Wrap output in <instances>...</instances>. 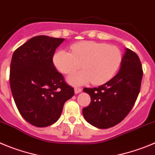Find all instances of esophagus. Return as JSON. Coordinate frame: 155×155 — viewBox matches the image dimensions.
<instances>
[{"label": "esophagus", "mask_w": 155, "mask_h": 155, "mask_svg": "<svg viewBox=\"0 0 155 155\" xmlns=\"http://www.w3.org/2000/svg\"><path fill=\"white\" fill-rule=\"evenodd\" d=\"M82 90H83V89L80 87H75V93H79L80 92H82Z\"/></svg>", "instance_id": "34e87169"}]
</instances>
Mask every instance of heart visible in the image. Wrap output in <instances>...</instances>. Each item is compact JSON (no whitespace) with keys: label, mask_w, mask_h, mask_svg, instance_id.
Instances as JSON below:
<instances>
[{"label":"heart","mask_w":155,"mask_h":155,"mask_svg":"<svg viewBox=\"0 0 155 155\" xmlns=\"http://www.w3.org/2000/svg\"><path fill=\"white\" fill-rule=\"evenodd\" d=\"M71 52L59 49L54 54L53 64L65 75L70 74L79 67L83 70L68 77L74 86L91 80L93 84H102L110 79L119 69L122 55L117 47L105 43L85 41L70 47Z\"/></svg>","instance_id":"heart-1"}]
</instances>
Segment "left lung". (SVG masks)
<instances>
[{
	"label": "left lung",
	"instance_id": "obj_1",
	"mask_svg": "<svg viewBox=\"0 0 155 155\" xmlns=\"http://www.w3.org/2000/svg\"><path fill=\"white\" fill-rule=\"evenodd\" d=\"M142 76L138 55L126 48L117 74L97 88L83 89L91 98L90 105L83 109L86 120L100 129L112 127L120 123L134 105Z\"/></svg>",
	"mask_w": 155,
	"mask_h": 155
}]
</instances>
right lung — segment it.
<instances>
[{
	"mask_svg": "<svg viewBox=\"0 0 155 155\" xmlns=\"http://www.w3.org/2000/svg\"><path fill=\"white\" fill-rule=\"evenodd\" d=\"M64 38L46 35L31 38L13 53L10 86L21 115L26 121L45 127L60 117L74 89L55 69L52 58Z\"/></svg>",
	"mask_w": 155,
	"mask_h": 155,
	"instance_id": "1",
	"label": "right lung"
}]
</instances>
